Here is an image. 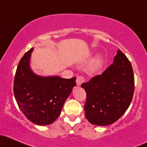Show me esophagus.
I'll use <instances>...</instances> for the list:
<instances>
[{"mask_svg": "<svg viewBox=\"0 0 147 147\" xmlns=\"http://www.w3.org/2000/svg\"><path fill=\"white\" fill-rule=\"evenodd\" d=\"M84 82V77L77 76V80H76L77 86H80V85H81Z\"/></svg>", "mask_w": 147, "mask_h": 147, "instance_id": "1", "label": "esophagus"}]
</instances>
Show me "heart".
<instances>
[{"instance_id": "b5f03b06", "label": "heart", "mask_w": 147, "mask_h": 147, "mask_svg": "<svg viewBox=\"0 0 147 147\" xmlns=\"http://www.w3.org/2000/svg\"><path fill=\"white\" fill-rule=\"evenodd\" d=\"M103 56L102 55H98L93 60L91 64V69L93 70H97L102 65Z\"/></svg>"}]
</instances>
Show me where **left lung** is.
I'll return each instance as SVG.
<instances>
[{
    "label": "left lung",
    "mask_w": 147,
    "mask_h": 147,
    "mask_svg": "<svg viewBox=\"0 0 147 147\" xmlns=\"http://www.w3.org/2000/svg\"><path fill=\"white\" fill-rule=\"evenodd\" d=\"M86 93L85 115L96 125H110L128 109L134 92L133 70L130 61L120 50L113 63L102 75L83 83Z\"/></svg>",
    "instance_id": "8db88e82"
}]
</instances>
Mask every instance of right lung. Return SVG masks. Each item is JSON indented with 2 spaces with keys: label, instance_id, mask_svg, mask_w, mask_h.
Masks as SVG:
<instances>
[{
  "label": "right lung",
  "instance_id": "add662e5",
  "mask_svg": "<svg viewBox=\"0 0 147 147\" xmlns=\"http://www.w3.org/2000/svg\"><path fill=\"white\" fill-rule=\"evenodd\" d=\"M33 48L27 51L19 63L14 82V93L19 107L28 120L40 125L54 123L72 88L76 77L40 76L30 68Z\"/></svg>",
  "mask_w": 147,
  "mask_h": 147
}]
</instances>
